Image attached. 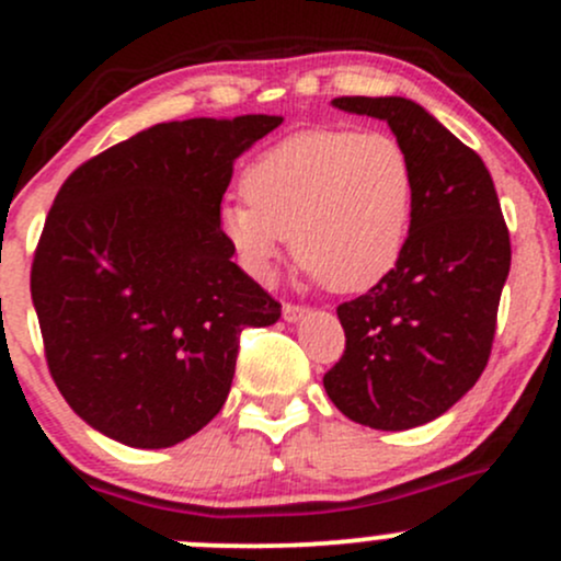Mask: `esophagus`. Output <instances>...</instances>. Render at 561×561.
Here are the masks:
<instances>
[{"mask_svg":"<svg viewBox=\"0 0 561 561\" xmlns=\"http://www.w3.org/2000/svg\"><path fill=\"white\" fill-rule=\"evenodd\" d=\"M306 306H296V304H285L282 306V317H285L287 322H298V320H304L306 317Z\"/></svg>","mask_w":561,"mask_h":561,"instance_id":"obj_1","label":"esophagus"}]
</instances>
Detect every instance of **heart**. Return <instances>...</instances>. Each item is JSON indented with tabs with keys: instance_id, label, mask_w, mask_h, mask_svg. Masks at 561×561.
I'll return each instance as SVG.
<instances>
[{
	"instance_id": "heart-1",
	"label": "heart",
	"mask_w": 561,
	"mask_h": 561,
	"mask_svg": "<svg viewBox=\"0 0 561 561\" xmlns=\"http://www.w3.org/2000/svg\"><path fill=\"white\" fill-rule=\"evenodd\" d=\"M244 202L222 209V233L257 279L285 241L335 293H365L403 257L416 206V167L398 137L311 128L265 147L241 174Z\"/></svg>"
}]
</instances>
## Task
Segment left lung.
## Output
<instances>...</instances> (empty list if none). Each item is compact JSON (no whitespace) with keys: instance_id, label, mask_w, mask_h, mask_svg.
Segmentation results:
<instances>
[{"instance_id":"1","label":"left lung","mask_w":561,"mask_h":561,"mask_svg":"<svg viewBox=\"0 0 561 561\" xmlns=\"http://www.w3.org/2000/svg\"><path fill=\"white\" fill-rule=\"evenodd\" d=\"M387 121L416 167L409 244L392 274L339 309L344 355L322 385L335 409L374 430H409L449 411L492 355L511 271V236L479 152L400 96H341Z\"/></svg>"}]
</instances>
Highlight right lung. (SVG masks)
Segmentation results:
<instances>
[{
    "label": "right lung",
    "instance_id": "obj_1",
    "mask_svg": "<svg viewBox=\"0 0 561 561\" xmlns=\"http://www.w3.org/2000/svg\"><path fill=\"white\" fill-rule=\"evenodd\" d=\"M279 123H158L58 191L32 300L58 392L99 433L137 449L191 438L226 403L241 330L279 320L220 228L233 161Z\"/></svg>",
    "mask_w": 561,
    "mask_h": 561
}]
</instances>
